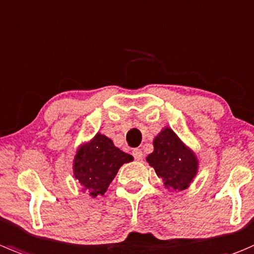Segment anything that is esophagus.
Masks as SVG:
<instances>
[{
    "label": "esophagus",
    "instance_id": "1",
    "mask_svg": "<svg viewBox=\"0 0 254 254\" xmlns=\"http://www.w3.org/2000/svg\"><path fill=\"white\" fill-rule=\"evenodd\" d=\"M132 156L135 157V160H141L142 159V151L140 149H134L132 150Z\"/></svg>",
    "mask_w": 254,
    "mask_h": 254
}]
</instances>
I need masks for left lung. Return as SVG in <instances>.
I'll list each match as a JSON object with an SVG mask.
<instances>
[{
  "label": "left lung",
  "mask_w": 254,
  "mask_h": 254,
  "mask_svg": "<svg viewBox=\"0 0 254 254\" xmlns=\"http://www.w3.org/2000/svg\"><path fill=\"white\" fill-rule=\"evenodd\" d=\"M165 186L184 190L197 172V160L171 129L162 130L154 140V151L146 157Z\"/></svg>",
  "instance_id": "8db88e82"
}]
</instances>
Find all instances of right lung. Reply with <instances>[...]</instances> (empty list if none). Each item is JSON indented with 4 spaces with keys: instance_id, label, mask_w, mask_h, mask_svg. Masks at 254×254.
Wrapping results in <instances>:
<instances>
[{
    "instance_id": "add662e5",
    "label": "right lung",
    "mask_w": 254,
    "mask_h": 254,
    "mask_svg": "<svg viewBox=\"0 0 254 254\" xmlns=\"http://www.w3.org/2000/svg\"><path fill=\"white\" fill-rule=\"evenodd\" d=\"M131 155L114 146L105 135L97 134L83 145L74 160V176L93 197L103 195L123 164L130 162Z\"/></svg>"
}]
</instances>
